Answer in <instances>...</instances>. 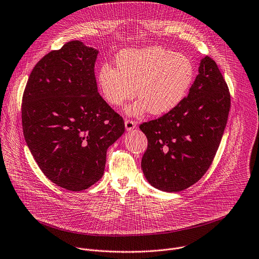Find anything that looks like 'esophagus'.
Masks as SVG:
<instances>
[{"label":"esophagus","instance_id":"esophagus-1","mask_svg":"<svg viewBox=\"0 0 259 259\" xmlns=\"http://www.w3.org/2000/svg\"><path fill=\"white\" fill-rule=\"evenodd\" d=\"M125 127H126V129L128 131H130V130H132V129H134L136 127V122L132 121L130 119H126L125 120Z\"/></svg>","mask_w":259,"mask_h":259}]
</instances>
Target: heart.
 <instances>
[{
    "label": "heart",
    "mask_w": 259,
    "mask_h": 259,
    "mask_svg": "<svg viewBox=\"0 0 259 259\" xmlns=\"http://www.w3.org/2000/svg\"><path fill=\"white\" fill-rule=\"evenodd\" d=\"M116 67L104 63L97 72V85L103 99L120 107L136 94L139 99L127 113L140 116L149 111L162 115L178 107L188 95L195 69L190 58L160 46L124 49L116 58Z\"/></svg>",
    "instance_id": "heart-1"
}]
</instances>
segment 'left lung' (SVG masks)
<instances>
[{
	"label": "left lung",
	"mask_w": 259,
	"mask_h": 259,
	"mask_svg": "<svg viewBox=\"0 0 259 259\" xmlns=\"http://www.w3.org/2000/svg\"><path fill=\"white\" fill-rule=\"evenodd\" d=\"M230 106L229 89L217 63L204 57L183 102L139 126L148 141L141 167L149 184L176 193L200 181L219 148Z\"/></svg>",
	"instance_id": "obj_1"
}]
</instances>
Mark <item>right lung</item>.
Masks as SVG:
<instances>
[{"instance_id": "right-lung-1", "label": "right lung", "mask_w": 259, "mask_h": 259, "mask_svg": "<svg viewBox=\"0 0 259 259\" xmlns=\"http://www.w3.org/2000/svg\"><path fill=\"white\" fill-rule=\"evenodd\" d=\"M98 50L78 40L43 56L22 98L26 143L52 183L87 190L104 175L107 149L125 131L123 118L98 93Z\"/></svg>"}]
</instances>
